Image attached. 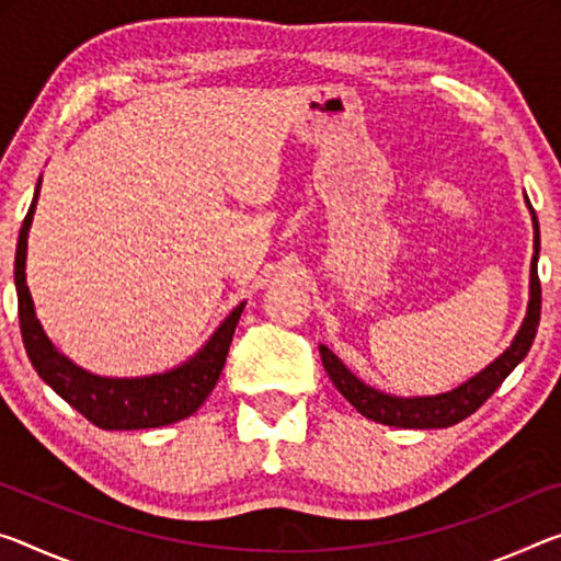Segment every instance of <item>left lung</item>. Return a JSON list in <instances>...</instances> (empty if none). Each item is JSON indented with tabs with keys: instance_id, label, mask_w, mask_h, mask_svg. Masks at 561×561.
Wrapping results in <instances>:
<instances>
[{
	"instance_id": "8db88e82",
	"label": "left lung",
	"mask_w": 561,
	"mask_h": 561,
	"mask_svg": "<svg viewBox=\"0 0 561 561\" xmlns=\"http://www.w3.org/2000/svg\"><path fill=\"white\" fill-rule=\"evenodd\" d=\"M531 209V204H529ZM531 219H535V256H531V287H529V309L524 317V324L514 336L510 350H506L500 359L489 364L484 371H479L467 385L457 387L455 392L439 394V397H414V399H399L381 394L371 389L352 375L344 364L334 357L332 352L322 344L319 354H322V364L327 369L329 379L340 389L342 397L350 402L362 416L375 420L379 424L389 426H404V430H439V426H451L469 414H474L502 381L510 377V371L527 357L531 342H535L537 327H539V312H541V284L537 274V256H539V221L535 209H531Z\"/></svg>"
}]
</instances>
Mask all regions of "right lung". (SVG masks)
Segmentation results:
<instances>
[{"instance_id":"obj_1","label":"right lung","mask_w":561,"mask_h":561,"mask_svg":"<svg viewBox=\"0 0 561 561\" xmlns=\"http://www.w3.org/2000/svg\"><path fill=\"white\" fill-rule=\"evenodd\" d=\"M37 194L39 186L22 221L14 256L20 329L32 367L67 404H72L79 414L87 416L100 430H149V426H164L186 420L211 394L221 369H225L229 344H232L237 322L242 317L244 301L221 322L197 357L182 364V367L141 379H110L89 375V371L77 367L65 354L55 350V344L44 334L37 314H34V301L24 279V260L26 232H30L34 207H37Z\"/></svg>"}]
</instances>
